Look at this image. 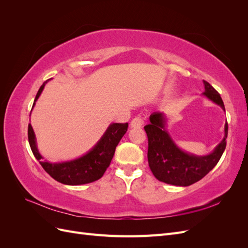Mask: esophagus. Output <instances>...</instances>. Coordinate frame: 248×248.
<instances>
[{"label":"esophagus","instance_id":"esophagus-1","mask_svg":"<svg viewBox=\"0 0 248 248\" xmlns=\"http://www.w3.org/2000/svg\"><path fill=\"white\" fill-rule=\"evenodd\" d=\"M144 124V120L141 117H136L131 120L130 127L131 128H140V127Z\"/></svg>","mask_w":248,"mask_h":248}]
</instances>
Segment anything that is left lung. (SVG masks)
I'll return each mask as SVG.
<instances>
[{
  "label": "left lung",
  "instance_id": "8db88e82",
  "mask_svg": "<svg viewBox=\"0 0 248 248\" xmlns=\"http://www.w3.org/2000/svg\"><path fill=\"white\" fill-rule=\"evenodd\" d=\"M202 81V95L224 110L219 93L208 81ZM144 128L148 137V162L153 175L161 182L176 186H189L204 178L219 161L227 146L228 123L224 125L222 140L211 153L204 156L187 153L176 145L167 129V117L163 112H153Z\"/></svg>",
  "mask_w": 248,
  "mask_h": 248
}]
</instances>
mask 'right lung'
Here are the masks:
<instances>
[{"label": "right lung", "mask_w": 248, "mask_h": 248, "mask_svg": "<svg viewBox=\"0 0 248 248\" xmlns=\"http://www.w3.org/2000/svg\"><path fill=\"white\" fill-rule=\"evenodd\" d=\"M47 81L48 80L44 81L38 90L33 108ZM127 128H128V123H112L108 127L101 139L88 153L77 159L56 163L43 160V157L37 148L36 137L31 124L28 126V138L30 147H31L36 159L40 162L44 170L51 178L66 185H81L94 182L103 176L104 171L107 170L112 157H114L116 147L126 133Z\"/></svg>", "instance_id": "add662e5"}]
</instances>
